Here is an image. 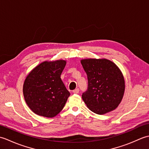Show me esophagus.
I'll return each instance as SVG.
<instances>
[{
  "mask_svg": "<svg viewBox=\"0 0 149 149\" xmlns=\"http://www.w3.org/2000/svg\"><path fill=\"white\" fill-rule=\"evenodd\" d=\"M79 92V88H76V89L73 91V93L75 94H77Z\"/></svg>",
  "mask_w": 149,
  "mask_h": 149,
  "instance_id": "esophagus-1",
  "label": "esophagus"
}]
</instances>
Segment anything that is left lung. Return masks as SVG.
Wrapping results in <instances>:
<instances>
[{
	"mask_svg": "<svg viewBox=\"0 0 149 149\" xmlns=\"http://www.w3.org/2000/svg\"><path fill=\"white\" fill-rule=\"evenodd\" d=\"M81 64L88 77L82 98L91 111L103 115L115 109L122 101L125 81L115 63L106 59H86Z\"/></svg>",
	"mask_w": 149,
	"mask_h": 149,
	"instance_id": "left-lung-1",
	"label": "left lung"
}]
</instances>
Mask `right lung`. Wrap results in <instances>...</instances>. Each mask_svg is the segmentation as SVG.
<instances>
[{"label":"right lung","mask_w":149,"mask_h":149,"mask_svg":"<svg viewBox=\"0 0 149 149\" xmlns=\"http://www.w3.org/2000/svg\"><path fill=\"white\" fill-rule=\"evenodd\" d=\"M65 65L64 60L45 61L27 75L24 84V96L34 113L52 118L64 107L70 95L61 79Z\"/></svg>","instance_id":"1"}]
</instances>
